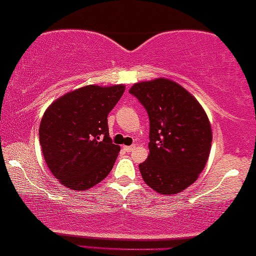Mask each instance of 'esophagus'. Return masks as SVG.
I'll return each instance as SVG.
<instances>
[{
	"instance_id": "1",
	"label": "esophagus",
	"mask_w": 256,
	"mask_h": 256,
	"mask_svg": "<svg viewBox=\"0 0 256 256\" xmlns=\"http://www.w3.org/2000/svg\"><path fill=\"white\" fill-rule=\"evenodd\" d=\"M124 149L126 150V152H132V150L135 149V146L132 144V146H124Z\"/></svg>"
}]
</instances>
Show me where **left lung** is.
I'll list each match as a JSON object with an SVG mask.
<instances>
[{"label": "left lung", "instance_id": "1", "mask_svg": "<svg viewBox=\"0 0 256 256\" xmlns=\"http://www.w3.org/2000/svg\"><path fill=\"white\" fill-rule=\"evenodd\" d=\"M129 93L149 116V156L138 166L146 184L162 194H174L204 170L212 143L208 115L197 100L174 82H138Z\"/></svg>", "mask_w": 256, "mask_h": 256}]
</instances>
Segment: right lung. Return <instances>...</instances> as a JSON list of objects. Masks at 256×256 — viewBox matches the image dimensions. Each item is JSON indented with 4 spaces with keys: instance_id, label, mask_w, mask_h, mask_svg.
<instances>
[{
    "instance_id": "1",
    "label": "right lung",
    "mask_w": 256,
    "mask_h": 256,
    "mask_svg": "<svg viewBox=\"0 0 256 256\" xmlns=\"http://www.w3.org/2000/svg\"><path fill=\"white\" fill-rule=\"evenodd\" d=\"M124 92V85H90L56 100L40 126L45 162L66 188L87 190L110 172L120 146L108 132L107 116Z\"/></svg>"
}]
</instances>
